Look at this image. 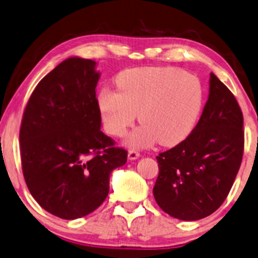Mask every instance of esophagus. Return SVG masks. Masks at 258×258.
Returning a JSON list of instances; mask_svg holds the SVG:
<instances>
[{"instance_id":"obj_1","label":"esophagus","mask_w":258,"mask_h":258,"mask_svg":"<svg viewBox=\"0 0 258 258\" xmlns=\"http://www.w3.org/2000/svg\"><path fill=\"white\" fill-rule=\"evenodd\" d=\"M140 157V152L135 151V149H130L128 152V159L129 160H136Z\"/></svg>"}]
</instances>
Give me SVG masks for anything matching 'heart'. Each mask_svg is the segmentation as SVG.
<instances>
[{
  "label": "heart",
  "instance_id": "obj_1",
  "mask_svg": "<svg viewBox=\"0 0 258 258\" xmlns=\"http://www.w3.org/2000/svg\"><path fill=\"white\" fill-rule=\"evenodd\" d=\"M118 91L104 88L98 104L104 128L122 138L136 118L142 123L129 136L133 147L154 142L176 146L195 128L205 105V88L196 75L174 67L126 69L116 79Z\"/></svg>",
  "mask_w": 258,
  "mask_h": 258
}]
</instances>
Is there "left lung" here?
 Masks as SVG:
<instances>
[{
	"mask_svg": "<svg viewBox=\"0 0 258 258\" xmlns=\"http://www.w3.org/2000/svg\"><path fill=\"white\" fill-rule=\"evenodd\" d=\"M243 113L232 92L213 73L199 123L185 140L157 157L154 199L171 217H208L224 203L244 152Z\"/></svg>",
	"mask_w": 258,
	"mask_h": 258,
	"instance_id": "1",
	"label": "left lung"
}]
</instances>
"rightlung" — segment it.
I'll use <instances>...</instances> for the list:
<instances>
[{"label": "right lung", "instance_id": "1", "mask_svg": "<svg viewBox=\"0 0 258 258\" xmlns=\"http://www.w3.org/2000/svg\"><path fill=\"white\" fill-rule=\"evenodd\" d=\"M91 59L72 57L39 81L25 107L20 154L25 182L41 208L73 220L90 214L109 194V178L128 152L100 130Z\"/></svg>", "mask_w": 258, "mask_h": 258}]
</instances>
